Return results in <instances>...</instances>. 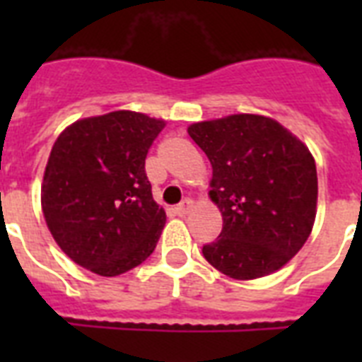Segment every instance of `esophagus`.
Here are the masks:
<instances>
[{"label":"esophagus","instance_id":"obj_1","mask_svg":"<svg viewBox=\"0 0 362 362\" xmlns=\"http://www.w3.org/2000/svg\"><path fill=\"white\" fill-rule=\"evenodd\" d=\"M192 210H193V201H192V199H184V201H182V203L178 204V206H176L175 212L178 216H186V214H189Z\"/></svg>","mask_w":362,"mask_h":362}]
</instances>
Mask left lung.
<instances>
[{
  "instance_id": "obj_1",
  "label": "left lung",
  "mask_w": 362,
  "mask_h": 362,
  "mask_svg": "<svg viewBox=\"0 0 362 362\" xmlns=\"http://www.w3.org/2000/svg\"><path fill=\"white\" fill-rule=\"evenodd\" d=\"M212 165L209 197L223 229L203 255L235 280L287 264L308 240L317 212V170L308 146L274 118L229 115L187 127Z\"/></svg>"
}]
</instances>
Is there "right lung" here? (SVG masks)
I'll return each mask as SVG.
<instances>
[{"label": "right lung", "mask_w": 362, "mask_h": 362, "mask_svg": "<svg viewBox=\"0 0 362 362\" xmlns=\"http://www.w3.org/2000/svg\"><path fill=\"white\" fill-rule=\"evenodd\" d=\"M165 120L115 110L67 125L54 142L41 209L62 252L99 276L135 269L156 250L165 210L152 197L146 153Z\"/></svg>", "instance_id": "1"}]
</instances>
